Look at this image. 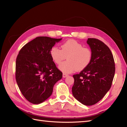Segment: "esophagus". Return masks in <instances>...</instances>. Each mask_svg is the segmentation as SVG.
I'll return each mask as SVG.
<instances>
[{
  "instance_id": "esophagus-1",
  "label": "esophagus",
  "mask_w": 127,
  "mask_h": 127,
  "mask_svg": "<svg viewBox=\"0 0 127 127\" xmlns=\"http://www.w3.org/2000/svg\"><path fill=\"white\" fill-rule=\"evenodd\" d=\"M68 76V75H67L66 74H63V77H64V78H65Z\"/></svg>"
}]
</instances>
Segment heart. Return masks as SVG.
<instances>
[{
  "instance_id": "heart-1",
  "label": "heart",
  "mask_w": 127,
  "mask_h": 127,
  "mask_svg": "<svg viewBox=\"0 0 127 127\" xmlns=\"http://www.w3.org/2000/svg\"><path fill=\"white\" fill-rule=\"evenodd\" d=\"M62 50L54 46L50 55L52 60L59 64L66 57L67 61L62 63L59 69L64 74H69L76 70L81 71L90 65L92 59V51L74 40H69L61 46Z\"/></svg>"
}]
</instances>
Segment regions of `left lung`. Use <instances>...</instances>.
<instances>
[{
	"instance_id": "obj_1",
	"label": "left lung",
	"mask_w": 127,
	"mask_h": 127,
	"mask_svg": "<svg viewBox=\"0 0 127 127\" xmlns=\"http://www.w3.org/2000/svg\"><path fill=\"white\" fill-rule=\"evenodd\" d=\"M92 59L87 68L73 75L72 93L81 103L91 106L103 98L111 88L115 73L114 57L108 46L100 40L88 38Z\"/></svg>"
}]
</instances>
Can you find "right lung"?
Listing matches in <instances>:
<instances>
[{"instance_id":"obj_1","label":"right lung","mask_w":127,"mask_h":127,"mask_svg":"<svg viewBox=\"0 0 127 127\" xmlns=\"http://www.w3.org/2000/svg\"><path fill=\"white\" fill-rule=\"evenodd\" d=\"M62 39L39 36L26 44L16 62V80L21 93L31 103L39 104L51 95L53 86L62 78L50 55Z\"/></svg>"}]
</instances>
